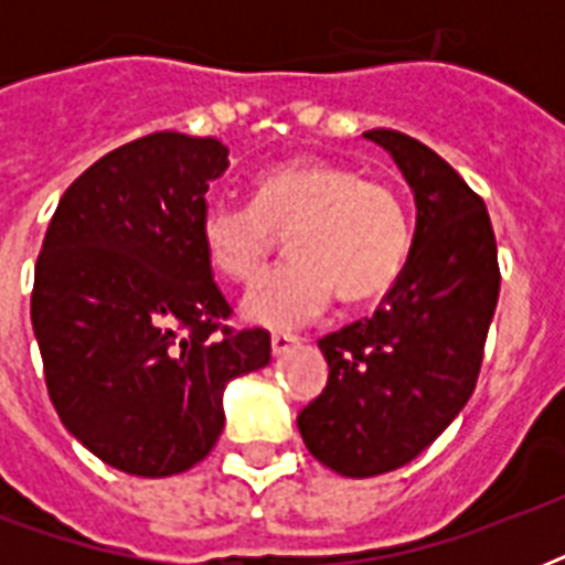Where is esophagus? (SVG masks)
Wrapping results in <instances>:
<instances>
[{"label":"esophagus","instance_id":"esophagus-1","mask_svg":"<svg viewBox=\"0 0 565 565\" xmlns=\"http://www.w3.org/2000/svg\"><path fill=\"white\" fill-rule=\"evenodd\" d=\"M273 354L275 358H281V354H287L290 349H296L299 345V337H292V334H273Z\"/></svg>","mask_w":565,"mask_h":565}]
</instances>
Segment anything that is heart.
Instances as JSON below:
<instances>
[{
	"label": "heart",
	"instance_id": "b5f03b06",
	"mask_svg": "<svg viewBox=\"0 0 565 565\" xmlns=\"http://www.w3.org/2000/svg\"><path fill=\"white\" fill-rule=\"evenodd\" d=\"M213 273L252 284L287 234L290 260L269 273L243 301L246 317L266 328H299L331 305L381 299L411 255V222L384 181L319 158H296L264 170L252 204L213 199L199 220Z\"/></svg>",
	"mask_w": 565,
	"mask_h": 565
}]
</instances>
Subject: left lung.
<instances>
[{"label": "left lung", "mask_w": 565, "mask_h": 565, "mask_svg": "<svg viewBox=\"0 0 565 565\" xmlns=\"http://www.w3.org/2000/svg\"><path fill=\"white\" fill-rule=\"evenodd\" d=\"M416 202L398 281L366 319L319 340L328 384L299 413L319 463L345 478L393 472L455 422L475 390L499 301V252L487 204L434 149L372 128Z\"/></svg>", "instance_id": "obj_1"}]
</instances>
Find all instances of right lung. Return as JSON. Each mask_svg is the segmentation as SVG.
Masks as SVG:
<instances>
[{
	"label": "right lung",
	"instance_id": "1",
	"mask_svg": "<svg viewBox=\"0 0 565 565\" xmlns=\"http://www.w3.org/2000/svg\"><path fill=\"white\" fill-rule=\"evenodd\" d=\"M228 170L216 137L158 131L84 170L34 266L31 326L64 428L119 472L179 475L211 455L222 390L269 363L264 328L222 326L199 220Z\"/></svg>",
	"mask_w": 565,
	"mask_h": 565
}]
</instances>
